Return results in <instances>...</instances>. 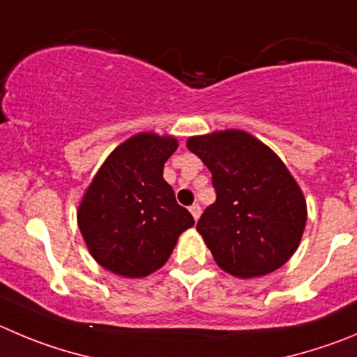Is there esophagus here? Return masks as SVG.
Listing matches in <instances>:
<instances>
[{"label":"esophagus","instance_id":"esophagus-1","mask_svg":"<svg viewBox=\"0 0 357 357\" xmlns=\"http://www.w3.org/2000/svg\"><path fill=\"white\" fill-rule=\"evenodd\" d=\"M190 213H192V216H194V220H199V216H201V206L195 202V204L190 206Z\"/></svg>","mask_w":357,"mask_h":357}]
</instances>
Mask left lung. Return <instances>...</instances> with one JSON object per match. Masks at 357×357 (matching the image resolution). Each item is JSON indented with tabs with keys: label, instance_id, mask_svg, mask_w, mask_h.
Wrapping results in <instances>:
<instances>
[{
	"label": "left lung",
	"instance_id": "obj_1",
	"mask_svg": "<svg viewBox=\"0 0 357 357\" xmlns=\"http://www.w3.org/2000/svg\"><path fill=\"white\" fill-rule=\"evenodd\" d=\"M186 146L211 172L216 201L197 231L216 264L238 278L284 266L306 224L305 197L284 162L241 130L190 137Z\"/></svg>",
	"mask_w": 357,
	"mask_h": 357
}]
</instances>
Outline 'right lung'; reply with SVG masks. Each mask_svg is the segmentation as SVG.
<instances>
[{"label": "right lung", "mask_w": 357, "mask_h": 357, "mask_svg": "<svg viewBox=\"0 0 357 357\" xmlns=\"http://www.w3.org/2000/svg\"><path fill=\"white\" fill-rule=\"evenodd\" d=\"M174 137L139 133L111 153L77 211L93 259L109 271L141 278L162 268L183 231L195 224L163 179Z\"/></svg>", "instance_id": "right-lung-1"}]
</instances>
